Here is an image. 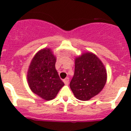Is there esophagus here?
<instances>
[{
    "mask_svg": "<svg viewBox=\"0 0 131 131\" xmlns=\"http://www.w3.org/2000/svg\"><path fill=\"white\" fill-rule=\"evenodd\" d=\"M69 77H66L65 79H63V83H65V84H69Z\"/></svg>",
    "mask_w": 131,
    "mask_h": 131,
    "instance_id": "34e87169",
    "label": "esophagus"
}]
</instances>
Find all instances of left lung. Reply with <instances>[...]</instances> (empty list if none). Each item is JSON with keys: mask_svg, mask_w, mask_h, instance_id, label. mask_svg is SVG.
I'll use <instances>...</instances> for the list:
<instances>
[{"mask_svg": "<svg viewBox=\"0 0 131 131\" xmlns=\"http://www.w3.org/2000/svg\"><path fill=\"white\" fill-rule=\"evenodd\" d=\"M75 73L69 86L77 99L90 100L98 94L106 83V71L100 59L92 53L76 58Z\"/></svg>", "mask_w": 131, "mask_h": 131, "instance_id": "obj_1", "label": "left lung"}]
</instances>
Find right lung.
Returning a JSON list of instances; mask_svg holds the SVG:
<instances>
[{"label": "right lung", "mask_w": 131, "mask_h": 131, "mask_svg": "<svg viewBox=\"0 0 131 131\" xmlns=\"http://www.w3.org/2000/svg\"><path fill=\"white\" fill-rule=\"evenodd\" d=\"M56 58L48 48L35 56L29 66L27 81L35 94L46 100L54 99L64 83L55 68Z\"/></svg>", "instance_id": "right-lung-1"}]
</instances>
